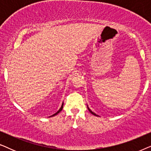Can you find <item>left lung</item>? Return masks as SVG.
<instances>
[{
  "label": "left lung",
  "instance_id": "left-lung-1",
  "mask_svg": "<svg viewBox=\"0 0 151 151\" xmlns=\"http://www.w3.org/2000/svg\"><path fill=\"white\" fill-rule=\"evenodd\" d=\"M88 111H90V113H91V114H93V115H96V116H98V115H96V113H94L93 112H92V111H91L89 109H88Z\"/></svg>",
  "mask_w": 151,
  "mask_h": 151
}]
</instances>
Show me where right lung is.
Masks as SVG:
<instances>
[{"instance_id":"add662e5","label":"right lung","mask_w":151,"mask_h":151,"mask_svg":"<svg viewBox=\"0 0 151 151\" xmlns=\"http://www.w3.org/2000/svg\"><path fill=\"white\" fill-rule=\"evenodd\" d=\"M63 105H62L61 108L59 109V111H58V112H57V113H55V114H53V115H51V117H53V116H54V115H56L58 114V113H59L60 112V111H62V109H63Z\"/></svg>"}]
</instances>
